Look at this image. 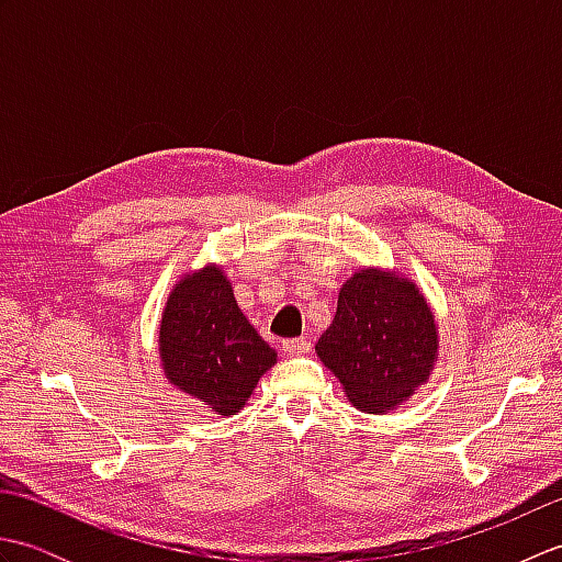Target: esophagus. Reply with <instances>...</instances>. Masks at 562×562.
<instances>
[{
  "label": "esophagus",
  "instance_id": "1",
  "mask_svg": "<svg viewBox=\"0 0 562 562\" xmlns=\"http://www.w3.org/2000/svg\"><path fill=\"white\" fill-rule=\"evenodd\" d=\"M282 348H284V352H290V355H302V352L312 350V340H308V338H290V340H282Z\"/></svg>",
  "mask_w": 562,
  "mask_h": 562
}]
</instances>
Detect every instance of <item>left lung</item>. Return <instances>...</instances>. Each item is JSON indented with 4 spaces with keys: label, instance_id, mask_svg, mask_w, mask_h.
Instances as JSON below:
<instances>
[{
    "label": "left lung",
    "instance_id": "left-lung-1",
    "mask_svg": "<svg viewBox=\"0 0 562 562\" xmlns=\"http://www.w3.org/2000/svg\"><path fill=\"white\" fill-rule=\"evenodd\" d=\"M316 352L360 411L384 413L429 376L437 328L413 282L360 270L342 284L338 312Z\"/></svg>",
    "mask_w": 562,
    "mask_h": 562
}]
</instances>
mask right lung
Instances as JSON below:
<instances>
[{"label":"right lung","mask_w":562,"mask_h":562,"mask_svg":"<svg viewBox=\"0 0 562 562\" xmlns=\"http://www.w3.org/2000/svg\"><path fill=\"white\" fill-rule=\"evenodd\" d=\"M159 342L166 379L220 415L241 411L274 364V350L248 324L220 268L188 274L171 292Z\"/></svg>","instance_id":"obj_1"}]
</instances>
